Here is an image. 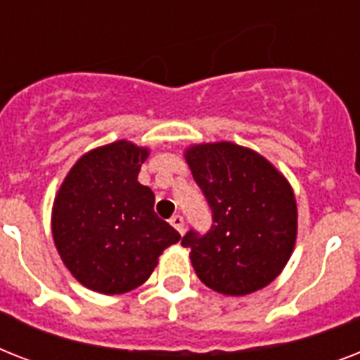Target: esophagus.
<instances>
[{"mask_svg": "<svg viewBox=\"0 0 360 360\" xmlns=\"http://www.w3.org/2000/svg\"><path fill=\"white\" fill-rule=\"evenodd\" d=\"M169 224L174 226L175 230L179 231L181 236H183V231H185V220H183V217H181V214H174V217L169 219Z\"/></svg>", "mask_w": 360, "mask_h": 360, "instance_id": "obj_1", "label": "esophagus"}]
</instances>
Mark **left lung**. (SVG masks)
<instances>
[{
    "label": "left lung",
    "mask_w": 360,
    "mask_h": 360,
    "mask_svg": "<svg viewBox=\"0 0 360 360\" xmlns=\"http://www.w3.org/2000/svg\"><path fill=\"white\" fill-rule=\"evenodd\" d=\"M192 177L213 211L205 236L186 231L198 278L222 295H248L285 267L297 239V202L284 175L259 153L231 141L185 151Z\"/></svg>",
    "instance_id": "left-lung-1"
}]
</instances>
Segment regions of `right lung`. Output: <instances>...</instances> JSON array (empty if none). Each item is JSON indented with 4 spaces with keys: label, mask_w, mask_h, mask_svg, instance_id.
<instances>
[{
    "label": "right lung",
    "mask_w": 360,
    "mask_h": 360,
    "mask_svg": "<svg viewBox=\"0 0 360 360\" xmlns=\"http://www.w3.org/2000/svg\"><path fill=\"white\" fill-rule=\"evenodd\" d=\"M147 147L120 140L76 160L53 200L52 236L82 285L120 295L141 285L164 248L181 239L155 213V194L138 183Z\"/></svg>",
    "instance_id": "add662e5"
}]
</instances>
